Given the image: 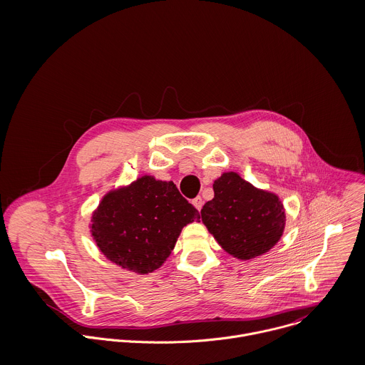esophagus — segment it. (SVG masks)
<instances>
[{
  "instance_id": "obj_1",
  "label": "esophagus",
  "mask_w": 365,
  "mask_h": 365,
  "mask_svg": "<svg viewBox=\"0 0 365 365\" xmlns=\"http://www.w3.org/2000/svg\"><path fill=\"white\" fill-rule=\"evenodd\" d=\"M192 205H194L195 208L198 209V210H201V209H202V205H204V201H202V198H201V197H197V198H194V200H192Z\"/></svg>"
}]
</instances>
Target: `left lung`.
<instances>
[{
	"label": "left lung",
	"mask_w": 365,
	"mask_h": 365,
	"mask_svg": "<svg viewBox=\"0 0 365 365\" xmlns=\"http://www.w3.org/2000/svg\"><path fill=\"white\" fill-rule=\"evenodd\" d=\"M213 192L201 216L223 250L250 260L275 246L285 226V212L277 195L257 190L236 173L215 180Z\"/></svg>",
	"instance_id": "left-lung-1"
}]
</instances>
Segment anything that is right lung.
Listing matches in <instances>:
<instances>
[{
	"mask_svg": "<svg viewBox=\"0 0 365 365\" xmlns=\"http://www.w3.org/2000/svg\"><path fill=\"white\" fill-rule=\"evenodd\" d=\"M200 217L174 182L145 175L105 195L91 232L108 260L148 274L170 256L181 229Z\"/></svg>",
	"mask_w": 365,
	"mask_h": 365,
	"instance_id": "obj_1",
	"label": "right lung"
}]
</instances>
